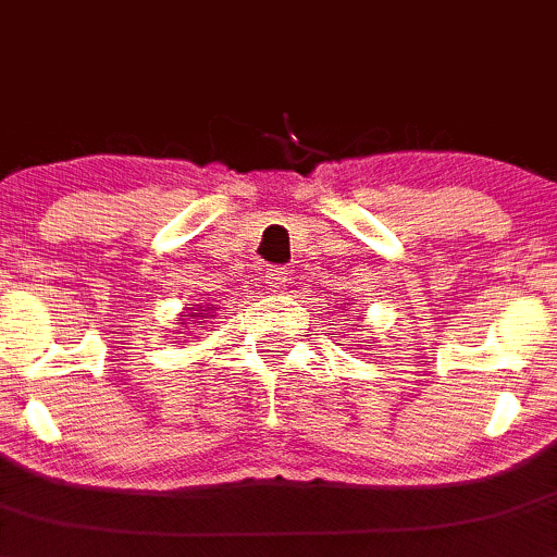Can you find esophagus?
<instances>
[{
	"label": "esophagus",
	"instance_id": "obj_1",
	"mask_svg": "<svg viewBox=\"0 0 557 557\" xmlns=\"http://www.w3.org/2000/svg\"><path fill=\"white\" fill-rule=\"evenodd\" d=\"M287 267H272L270 272H267V280H270V287L272 290H283L287 285Z\"/></svg>",
	"mask_w": 557,
	"mask_h": 557
}]
</instances>
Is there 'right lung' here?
<instances>
[{"label": "right lung", "instance_id": "add662e5", "mask_svg": "<svg viewBox=\"0 0 557 557\" xmlns=\"http://www.w3.org/2000/svg\"><path fill=\"white\" fill-rule=\"evenodd\" d=\"M201 311H203V309H201ZM188 317H194V314H188Z\"/></svg>", "mask_w": 557, "mask_h": 557}]
</instances>
